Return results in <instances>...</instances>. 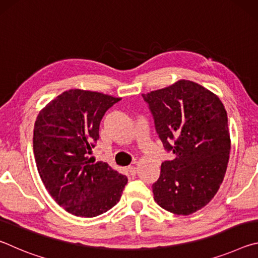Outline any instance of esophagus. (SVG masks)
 <instances>
[{
	"mask_svg": "<svg viewBox=\"0 0 258 258\" xmlns=\"http://www.w3.org/2000/svg\"><path fill=\"white\" fill-rule=\"evenodd\" d=\"M127 169H128V172H130L131 175H135V174H137V167H135L134 165L128 166Z\"/></svg>",
	"mask_w": 258,
	"mask_h": 258,
	"instance_id": "1",
	"label": "esophagus"
}]
</instances>
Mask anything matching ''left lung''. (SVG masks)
I'll return each instance as SVG.
<instances>
[{"instance_id":"left-lung-1","label":"left lung","mask_w":258,"mask_h":258,"mask_svg":"<svg viewBox=\"0 0 258 258\" xmlns=\"http://www.w3.org/2000/svg\"><path fill=\"white\" fill-rule=\"evenodd\" d=\"M142 97L164 148L175 155L161 164L152 184L155 202L190 215L206 206L223 182L231 149L225 108L217 95L185 80Z\"/></svg>"}]
</instances>
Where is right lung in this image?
Masks as SVG:
<instances>
[{"mask_svg":"<svg viewBox=\"0 0 258 258\" xmlns=\"http://www.w3.org/2000/svg\"><path fill=\"white\" fill-rule=\"evenodd\" d=\"M99 92L69 90L38 113L33 149L37 171L51 197L75 216L94 217L119 202L127 177L89 155L104 113L118 102Z\"/></svg>","mask_w":258,"mask_h":258,"instance_id":"add662e5","label":"right lung"}]
</instances>
